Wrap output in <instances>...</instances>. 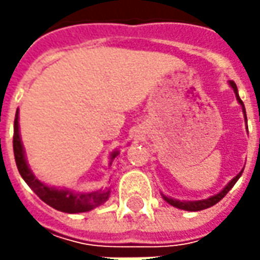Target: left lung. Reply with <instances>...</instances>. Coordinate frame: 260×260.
<instances>
[{"label": "left lung", "instance_id": "8db88e82", "mask_svg": "<svg viewBox=\"0 0 260 260\" xmlns=\"http://www.w3.org/2000/svg\"><path fill=\"white\" fill-rule=\"evenodd\" d=\"M230 85H232V88L235 89L236 92V96H237V101L242 104V107H243V113H245V118H246V110H245V105H243V101L240 100V96H239V94H237V86H236V84L233 82V81H230ZM246 123H247V118H246ZM243 172V171H242ZM242 172L239 175H236V178H233L230 182H229V185L225 186L224 189L221 191V192H218L217 195H214V197H210V198H207V200H201V201H178V200H172V198H168V197H165L164 195V198H165V201L168 203V204L174 205V207H176V208H181V210H186V211H201V210H205V208H210V207H213V205H215L220 200H223L224 198V195L233 188V185L237 182V179L242 176Z\"/></svg>", "mask_w": 260, "mask_h": 260}]
</instances>
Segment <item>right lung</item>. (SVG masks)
Listing matches in <instances>:
<instances>
[{
    "label": "right lung",
    "mask_w": 260,
    "mask_h": 260,
    "mask_svg": "<svg viewBox=\"0 0 260 260\" xmlns=\"http://www.w3.org/2000/svg\"><path fill=\"white\" fill-rule=\"evenodd\" d=\"M13 149H14V157L17 169L21 175V178L25 181V184L28 185L35 194L45 201L46 204L53 207L57 211L62 213H85L89 211L95 207L101 205L108 198V191H95L89 194H74L71 191H59L56 188H49L43 185L39 179H36L35 175L30 172L28 166L25 164L24 150L23 145L20 140V133H18V110L15 113L14 120V136H13ZM117 152L113 153V157H115Z\"/></svg>",
    "instance_id": "add662e5"
}]
</instances>
